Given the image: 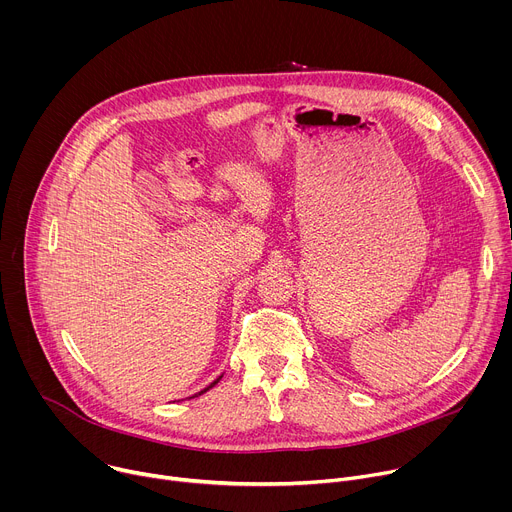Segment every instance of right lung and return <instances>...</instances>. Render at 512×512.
Instances as JSON below:
<instances>
[{
    "label": "right lung",
    "instance_id": "right-lung-1",
    "mask_svg": "<svg viewBox=\"0 0 512 512\" xmlns=\"http://www.w3.org/2000/svg\"><path fill=\"white\" fill-rule=\"evenodd\" d=\"M218 381H221V377H218V379H216V381H214V383H210V385H208V387H206V389H204V391H200V393H198V395H202V393H206V391H208V389H212V387H214V385H216V383H218ZM194 397H196V395H194Z\"/></svg>",
    "mask_w": 512,
    "mask_h": 512
}]
</instances>
